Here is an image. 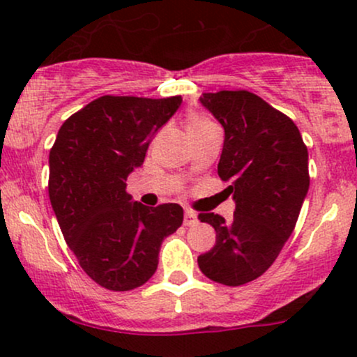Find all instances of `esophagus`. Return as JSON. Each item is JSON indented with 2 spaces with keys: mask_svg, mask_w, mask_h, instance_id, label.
Listing matches in <instances>:
<instances>
[{
  "mask_svg": "<svg viewBox=\"0 0 357 357\" xmlns=\"http://www.w3.org/2000/svg\"><path fill=\"white\" fill-rule=\"evenodd\" d=\"M196 223H198V216H196V213H192V211L184 213V220H183L184 227H192V225H196Z\"/></svg>",
  "mask_w": 357,
  "mask_h": 357,
  "instance_id": "esophagus-1",
  "label": "esophagus"
}]
</instances>
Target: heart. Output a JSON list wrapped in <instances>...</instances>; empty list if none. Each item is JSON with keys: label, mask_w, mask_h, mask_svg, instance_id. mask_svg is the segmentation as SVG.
<instances>
[{"label": "heart", "mask_w": 357, "mask_h": 357, "mask_svg": "<svg viewBox=\"0 0 357 357\" xmlns=\"http://www.w3.org/2000/svg\"><path fill=\"white\" fill-rule=\"evenodd\" d=\"M215 126L210 119H206L202 114L198 112H190L186 116V130L188 134H195V132H199V130H204L206 127H211Z\"/></svg>", "instance_id": "1"}]
</instances>
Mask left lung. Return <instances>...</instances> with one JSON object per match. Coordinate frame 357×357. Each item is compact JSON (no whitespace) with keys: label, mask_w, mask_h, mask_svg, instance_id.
<instances>
[{"label":"left lung","mask_w":357,"mask_h":357,"mask_svg":"<svg viewBox=\"0 0 357 357\" xmlns=\"http://www.w3.org/2000/svg\"><path fill=\"white\" fill-rule=\"evenodd\" d=\"M225 129L218 176L235 199L233 218L199 213L216 245L198 257L213 282L236 287L268 270L296 228L309 191V153L290 117L248 90L199 97Z\"/></svg>","instance_id":"obj_1"}]
</instances>
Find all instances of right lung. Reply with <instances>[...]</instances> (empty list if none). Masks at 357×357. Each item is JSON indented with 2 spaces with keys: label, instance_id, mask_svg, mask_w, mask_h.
Masks as SVG:
<instances>
[{
  "label": "right lung",
  "instance_id": "add662e5",
  "mask_svg": "<svg viewBox=\"0 0 357 357\" xmlns=\"http://www.w3.org/2000/svg\"><path fill=\"white\" fill-rule=\"evenodd\" d=\"M181 96H102L72 114L50 149L48 195L63 238L96 284L126 292L158 268L159 248L183 223V208L130 203L127 176Z\"/></svg>",
  "mask_w": 357,
  "mask_h": 357
}]
</instances>
